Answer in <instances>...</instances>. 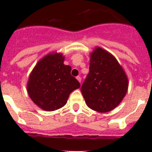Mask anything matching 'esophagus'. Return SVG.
Masks as SVG:
<instances>
[{"mask_svg":"<svg viewBox=\"0 0 152 152\" xmlns=\"http://www.w3.org/2000/svg\"><path fill=\"white\" fill-rule=\"evenodd\" d=\"M76 78H77V80H78L79 82H80V81H81V77H80V76H77V77H76Z\"/></svg>","mask_w":152,"mask_h":152,"instance_id":"34e87169","label":"esophagus"}]
</instances>
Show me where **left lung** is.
I'll return each instance as SVG.
<instances>
[{
    "instance_id": "1",
    "label": "left lung",
    "mask_w": 152,
    "mask_h": 152,
    "mask_svg": "<svg viewBox=\"0 0 152 152\" xmlns=\"http://www.w3.org/2000/svg\"><path fill=\"white\" fill-rule=\"evenodd\" d=\"M90 72L80 91L89 108L107 113L121 103L128 90V78L116 58L100 47L91 52Z\"/></svg>"
}]
</instances>
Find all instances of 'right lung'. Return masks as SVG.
Here are the masks:
<instances>
[{
    "label": "right lung",
    "instance_id": "1",
    "mask_svg": "<svg viewBox=\"0 0 152 152\" xmlns=\"http://www.w3.org/2000/svg\"><path fill=\"white\" fill-rule=\"evenodd\" d=\"M61 53H50L38 61L27 83V92L35 104L45 111H53L66 104L70 94L80 88L72 76V68L64 64Z\"/></svg>",
    "mask_w": 152,
    "mask_h": 152
}]
</instances>
